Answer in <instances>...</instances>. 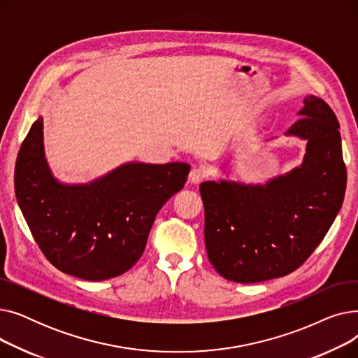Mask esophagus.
Listing matches in <instances>:
<instances>
[{
    "label": "esophagus",
    "mask_w": 358,
    "mask_h": 358,
    "mask_svg": "<svg viewBox=\"0 0 358 358\" xmlns=\"http://www.w3.org/2000/svg\"><path fill=\"white\" fill-rule=\"evenodd\" d=\"M204 177H206L204 169H201V168H193L192 171H190V174H189V182H192V184H199Z\"/></svg>",
    "instance_id": "1"
}]
</instances>
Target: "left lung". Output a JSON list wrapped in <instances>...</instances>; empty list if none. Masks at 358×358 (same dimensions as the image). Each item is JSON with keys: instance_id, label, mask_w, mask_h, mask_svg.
Masks as SVG:
<instances>
[{"instance_id": "left-lung-1", "label": "left lung", "mask_w": 358, "mask_h": 358, "mask_svg": "<svg viewBox=\"0 0 358 358\" xmlns=\"http://www.w3.org/2000/svg\"><path fill=\"white\" fill-rule=\"evenodd\" d=\"M286 136L306 141L303 162L266 184L204 181V242L215 270L236 283L283 277L310 257L340 212L347 168L340 123L309 96Z\"/></svg>"}]
</instances>
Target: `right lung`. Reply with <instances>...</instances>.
I'll return each mask as SVG.
<instances>
[{"instance_id":"add662e5","label":"right lung","mask_w":358,"mask_h":358,"mask_svg":"<svg viewBox=\"0 0 358 358\" xmlns=\"http://www.w3.org/2000/svg\"><path fill=\"white\" fill-rule=\"evenodd\" d=\"M189 173L184 162H127L88 184H62L45 158L39 117L17 155L14 187L30 232L52 264L101 281L135 266L159 209Z\"/></svg>"}]
</instances>
